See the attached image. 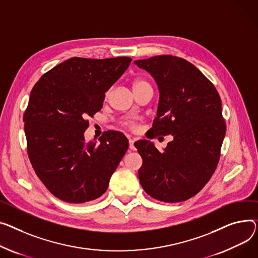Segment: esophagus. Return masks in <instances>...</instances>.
Listing matches in <instances>:
<instances>
[{
	"label": "esophagus",
	"instance_id": "34e87169",
	"mask_svg": "<svg viewBox=\"0 0 258 258\" xmlns=\"http://www.w3.org/2000/svg\"><path fill=\"white\" fill-rule=\"evenodd\" d=\"M134 142H135V140H134V139H130V140H128L130 149H135V146H134Z\"/></svg>",
	"mask_w": 258,
	"mask_h": 258
}]
</instances>
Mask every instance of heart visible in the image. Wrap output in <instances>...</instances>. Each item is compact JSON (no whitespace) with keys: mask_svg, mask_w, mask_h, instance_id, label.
<instances>
[{"mask_svg":"<svg viewBox=\"0 0 258 258\" xmlns=\"http://www.w3.org/2000/svg\"><path fill=\"white\" fill-rule=\"evenodd\" d=\"M144 84H147V83H146L145 81H143V80H137V81H135L134 84H133V88L139 87V86H142V85H144ZM125 125L128 126V127H131V128H133V130L137 127V124H136V122H134V121H127V122H125Z\"/></svg>","mask_w":258,"mask_h":258,"instance_id":"1","label":"heart"}]
</instances>
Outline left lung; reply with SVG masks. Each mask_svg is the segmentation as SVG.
Here are the masks:
<instances>
[{
    "instance_id": "obj_1",
    "label": "left lung",
    "mask_w": 258,
    "mask_h": 258,
    "mask_svg": "<svg viewBox=\"0 0 258 258\" xmlns=\"http://www.w3.org/2000/svg\"><path fill=\"white\" fill-rule=\"evenodd\" d=\"M134 63L151 75L160 91L151 132L173 136L162 152L149 140L135 143L143 160L140 183L157 200H187L208 183L219 163L226 133L220 95L198 68L182 58L163 55Z\"/></svg>"
}]
</instances>
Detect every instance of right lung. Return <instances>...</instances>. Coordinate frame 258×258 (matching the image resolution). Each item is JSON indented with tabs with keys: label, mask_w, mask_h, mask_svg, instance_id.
Returning a JSON list of instances; mask_svg holds the SVG:
<instances>
[{
	"label": "right lung",
	"mask_w": 258,
	"mask_h": 258,
	"mask_svg": "<svg viewBox=\"0 0 258 258\" xmlns=\"http://www.w3.org/2000/svg\"><path fill=\"white\" fill-rule=\"evenodd\" d=\"M132 59L71 58L44 74L34 86L24 114L30 162L47 190L70 203L104 194L128 148L126 137L109 131L86 142L84 133L102 108L106 92Z\"/></svg>",
	"instance_id": "1"
}]
</instances>
